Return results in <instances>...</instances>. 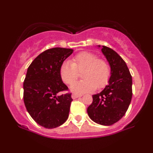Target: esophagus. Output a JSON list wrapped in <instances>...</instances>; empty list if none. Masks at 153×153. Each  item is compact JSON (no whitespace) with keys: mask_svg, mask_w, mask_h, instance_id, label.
<instances>
[{"mask_svg":"<svg viewBox=\"0 0 153 153\" xmlns=\"http://www.w3.org/2000/svg\"><path fill=\"white\" fill-rule=\"evenodd\" d=\"M82 96V94H77V93H73V94H72V98H73V99H77V98L81 97Z\"/></svg>","mask_w":153,"mask_h":153,"instance_id":"34e87169","label":"esophagus"}]
</instances>
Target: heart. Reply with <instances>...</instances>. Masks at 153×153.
<instances>
[{
    "mask_svg": "<svg viewBox=\"0 0 153 153\" xmlns=\"http://www.w3.org/2000/svg\"><path fill=\"white\" fill-rule=\"evenodd\" d=\"M79 73H82L84 79L74 84L71 89L80 93L103 88L108 84L111 77L108 62L89 52H82L76 54L72 59V62L65 61L59 69L62 81L70 85L77 79Z\"/></svg>",
    "mask_w": 153,
    "mask_h": 153,
    "instance_id": "heart-1",
    "label": "heart"
}]
</instances>
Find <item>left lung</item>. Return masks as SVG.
Listing matches in <instances>:
<instances>
[{
  "label": "left lung",
  "instance_id": "8db88e82",
  "mask_svg": "<svg viewBox=\"0 0 153 153\" xmlns=\"http://www.w3.org/2000/svg\"><path fill=\"white\" fill-rule=\"evenodd\" d=\"M101 51L111 66V77L108 85L101 93L93 95L87 112L94 122L110 126L120 120L129 108L132 79L126 62L114 50L103 46Z\"/></svg>",
  "mask_w": 153,
  "mask_h": 153
}]
</instances>
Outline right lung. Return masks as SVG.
I'll list each match as a JSON object with an SVG mask.
<instances>
[{"label": "right lung", "instance_id": "obj_1", "mask_svg": "<svg viewBox=\"0 0 153 153\" xmlns=\"http://www.w3.org/2000/svg\"><path fill=\"white\" fill-rule=\"evenodd\" d=\"M72 49L54 47L39 54L29 66L24 82V102L32 119L42 127L53 129L68 118L73 99L63 83L59 69Z\"/></svg>", "mask_w": 153, "mask_h": 153}]
</instances>
